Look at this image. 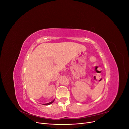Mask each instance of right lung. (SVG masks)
<instances>
[{
	"mask_svg": "<svg viewBox=\"0 0 129 129\" xmlns=\"http://www.w3.org/2000/svg\"><path fill=\"white\" fill-rule=\"evenodd\" d=\"M54 100H54L53 101H52V102H49V103H46V104H44V105H49V104H52V103L54 102Z\"/></svg>",
	"mask_w": 129,
	"mask_h": 129,
	"instance_id": "obj_1",
	"label": "right lung"
}]
</instances>
